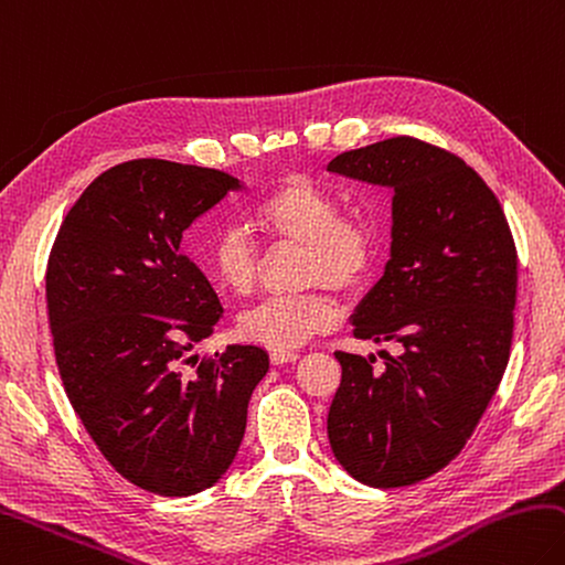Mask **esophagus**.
I'll list each match as a JSON object with an SVG mask.
<instances>
[{"mask_svg":"<svg viewBox=\"0 0 565 565\" xmlns=\"http://www.w3.org/2000/svg\"><path fill=\"white\" fill-rule=\"evenodd\" d=\"M271 363L274 365H284V363H294L296 358H299V353L296 351H271Z\"/></svg>","mask_w":565,"mask_h":565,"instance_id":"esophagus-1","label":"esophagus"}]
</instances>
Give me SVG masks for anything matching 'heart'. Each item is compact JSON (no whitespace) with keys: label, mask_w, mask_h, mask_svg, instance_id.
I'll return each instance as SVG.
<instances>
[{"label":"heart","mask_w":565,"mask_h":565,"mask_svg":"<svg viewBox=\"0 0 565 565\" xmlns=\"http://www.w3.org/2000/svg\"><path fill=\"white\" fill-rule=\"evenodd\" d=\"M254 217L271 237L303 244L301 284L313 289L269 296L239 316L237 331L249 343L289 351L335 326L341 306L320 284L338 291L361 289L377 262L381 239L373 224L343 217L341 200L303 175L286 178L264 194ZM207 269L222 289L247 296L259 279V252L239 227H222L210 242Z\"/></svg>","instance_id":"heart-1"}]
</instances>
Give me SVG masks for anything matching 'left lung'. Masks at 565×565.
Segmentation results:
<instances>
[{"instance_id":"8db88e82","label":"left lung","mask_w":565,"mask_h":565,"mask_svg":"<svg viewBox=\"0 0 565 565\" xmlns=\"http://www.w3.org/2000/svg\"><path fill=\"white\" fill-rule=\"evenodd\" d=\"M335 175L393 190L390 259L358 303L353 335L395 341L385 358L338 351L328 443L353 479L393 489L447 467L507 371L516 247L497 194L455 152L397 136L341 152Z\"/></svg>"}]
</instances>
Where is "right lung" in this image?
<instances>
[{
  "instance_id": "obj_1",
  "label": "right lung",
  "mask_w": 565,
  "mask_h": 565,
  "mask_svg": "<svg viewBox=\"0 0 565 565\" xmlns=\"http://www.w3.org/2000/svg\"><path fill=\"white\" fill-rule=\"evenodd\" d=\"M239 188L212 168L120 162L84 190L49 254V326L71 405L113 469L160 497L217 484L269 371L259 345L186 358L222 306L180 252L182 232Z\"/></svg>"
}]
</instances>
